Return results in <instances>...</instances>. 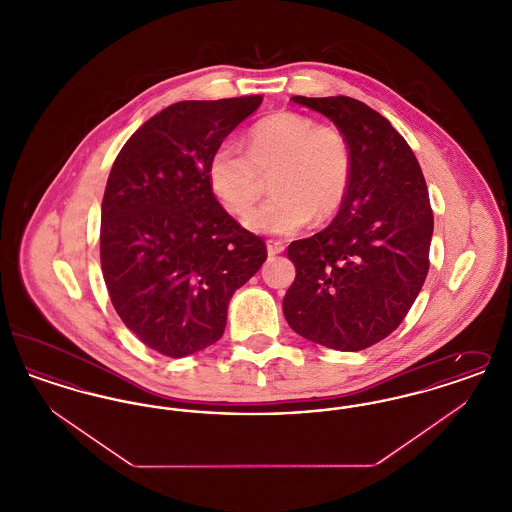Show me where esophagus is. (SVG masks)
<instances>
[{
  "label": "esophagus",
  "instance_id": "1",
  "mask_svg": "<svg viewBox=\"0 0 512 512\" xmlns=\"http://www.w3.org/2000/svg\"><path fill=\"white\" fill-rule=\"evenodd\" d=\"M284 242H278V240H267V253L268 257H274V255H278V253H282L284 251Z\"/></svg>",
  "mask_w": 512,
  "mask_h": 512
}]
</instances>
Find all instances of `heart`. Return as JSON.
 I'll return each instance as SVG.
<instances>
[{"label":"heart","instance_id":"obj_1","mask_svg":"<svg viewBox=\"0 0 512 512\" xmlns=\"http://www.w3.org/2000/svg\"><path fill=\"white\" fill-rule=\"evenodd\" d=\"M263 174H272L274 195L251 211L245 224L261 234L290 236L313 217L330 219L340 209L351 182V147L336 126L280 111L249 130L247 151L224 140L209 161V184L236 217L259 199Z\"/></svg>","mask_w":512,"mask_h":512}]
</instances>
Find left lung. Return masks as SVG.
Segmentation results:
<instances>
[{
	"label": "left lung",
	"mask_w": 512,
	"mask_h": 512,
	"mask_svg": "<svg viewBox=\"0 0 512 512\" xmlns=\"http://www.w3.org/2000/svg\"><path fill=\"white\" fill-rule=\"evenodd\" d=\"M293 101L322 113L351 147V182L338 217L288 247L295 280L284 317L305 340L361 351L407 317L430 268L434 213L413 149L359 99Z\"/></svg>",
	"instance_id": "1"
}]
</instances>
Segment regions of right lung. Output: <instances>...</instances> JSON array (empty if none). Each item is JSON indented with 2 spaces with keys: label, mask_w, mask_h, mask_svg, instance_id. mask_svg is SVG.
<instances>
[{
  "label": "right lung",
  "mask_w": 512,
  "mask_h": 512,
  "mask_svg": "<svg viewBox=\"0 0 512 512\" xmlns=\"http://www.w3.org/2000/svg\"><path fill=\"white\" fill-rule=\"evenodd\" d=\"M263 96L178 101L122 146L101 203L111 303L149 349L180 359L219 341L234 292L267 259L263 238L217 201L209 161Z\"/></svg>",
  "instance_id": "obj_1"
}]
</instances>
